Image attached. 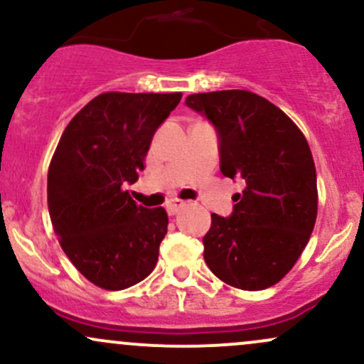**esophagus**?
Instances as JSON below:
<instances>
[{"label": "esophagus", "instance_id": "34e87169", "mask_svg": "<svg viewBox=\"0 0 364 364\" xmlns=\"http://www.w3.org/2000/svg\"><path fill=\"white\" fill-rule=\"evenodd\" d=\"M186 203L185 202H181V200H169L168 203H166V210H168V214L169 215H176L179 210H181L183 207H185Z\"/></svg>", "mask_w": 364, "mask_h": 364}]
</instances>
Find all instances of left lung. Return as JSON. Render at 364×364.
<instances>
[{
	"label": "left lung",
	"mask_w": 364,
	"mask_h": 364,
	"mask_svg": "<svg viewBox=\"0 0 364 364\" xmlns=\"http://www.w3.org/2000/svg\"><path fill=\"white\" fill-rule=\"evenodd\" d=\"M185 104L215 128L220 173L245 185L231 215L212 214L205 263L229 286L267 289L292 269L316 220L308 141L286 112L253 92L191 94Z\"/></svg>",
	"instance_id": "8db88e82"
}]
</instances>
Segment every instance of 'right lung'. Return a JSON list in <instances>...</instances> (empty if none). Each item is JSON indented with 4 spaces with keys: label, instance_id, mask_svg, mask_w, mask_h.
Instances as JSON below:
<instances>
[{
    "label": "right lung",
    "instance_id": "add662e5",
    "mask_svg": "<svg viewBox=\"0 0 364 364\" xmlns=\"http://www.w3.org/2000/svg\"><path fill=\"white\" fill-rule=\"evenodd\" d=\"M179 101L181 92H106L75 114L54 152V232L78 272L102 289L135 286L156 267L168 214L139 205L124 186L139 179L154 133Z\"/></svg>",
    "mask_w": 364,
    "mask_h": 364
}]
</instances>
